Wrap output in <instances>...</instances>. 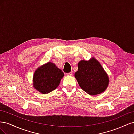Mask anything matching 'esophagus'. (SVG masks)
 <instances>
[{
    "instance_id": "esophagus-1",
    "label": "esophagus",
    "mask_w": 134,
    "mask_h": 134,
    "mask_svg": "<svg viewBox=\"0 0 134 134\" xmlns=\"http://www.w3.org/2000/svg\"><path fill=\"white\" fill-rule=\"evenodd\" d=\"M72 74V72L71 71V72H68V73H66V75H71Z\"/></svg>"
}]
</instances>
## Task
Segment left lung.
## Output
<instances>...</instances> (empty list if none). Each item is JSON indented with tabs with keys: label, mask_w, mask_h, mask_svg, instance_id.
<instances>
[{
	"label": "left lung",
	"mask_w": 134,
	"mask_h": 134,
	"mask_svg": "<svg viewBox=\"0 0 134 134\" xmlns=\"http://www.w3.org/2000/svg\"><path fill=\"white\" fill-rule=\"evenodd\" d=\"M75 77L80 88L90 95L104 92L108 85V77L98 61L92 58L89 61L81 60Z\"/></svg>",
	"instance_id": "1"
}]
</instances>
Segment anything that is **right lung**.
Segmentation results:
<instances>
[{"label":"right lung","instance_id":"1","mask_svg":"<svg viewBox=\"0 0 134 134\" xmlns=\"http://www.w3.org/2000/svg\"><path fill=\"white\" fill-rule=\"evenodd\" d=\"M64 72L53 63L48 62L38 68L34 75V86L43 94L55 90L58 87Z\"/></svg>","mask_w":134,"mask_h":134}]
</instances>
